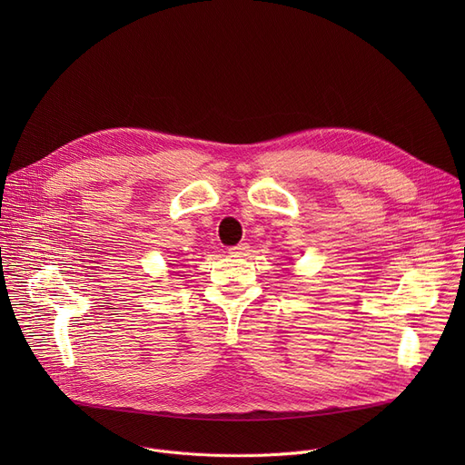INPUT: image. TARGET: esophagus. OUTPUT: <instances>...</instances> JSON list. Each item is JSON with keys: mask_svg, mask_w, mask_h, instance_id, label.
Instances as JSON below:
<instances>
[{"mask_svg": "<svg viewBox=\"0 0 465 465\" xmlns=\"http://www.w3.org/2000/svg\"><path fill=\"white\" fill-rule=\"evenodd\" d=\"M249 242H239V245H235V247H230L228 251H230V254H233V256H245L247 252H249Z\"/></svg>", "mask_w": 465, "mask_h": 465, "instance_id": "34e87169", "label": "esophagus"}]
</instances>
